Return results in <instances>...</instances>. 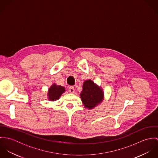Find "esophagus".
Returning <instances> with one entry per match:
<instances>
[{
	"instance_id": "1",
	"label": "esophagus",
	"mask_w": 158,
	"mask_h": 158,
	"mask_svg": "<svg viewBox=\"0 0 158 158\" xmlns=\"http://www.w3.org/2000/svg\"><path fill=\"white\" fill-rule=\"evenodd\" d=\"M69 92L70 93H73L75 92V89H74V87L73 86H70L69 87Z\"/></svg>"
}]
</instances>
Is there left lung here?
Masks as SVG:
<instances>
[{"mask_svg":"<svg viewBox=\"0 0 158 158\" xmlns=\"http://www.w3.org/2000/svg\"><path fill=\"white\" fill-rule=\"evenodd\" d=\"M80 96L85 106L92 109L102 101L103 93L92 80H89L84 82Z\"/></svg>","mask_w":158,"mask_h":158,"instance_id":"8db88e82","label":"left lung"}]
</instances>
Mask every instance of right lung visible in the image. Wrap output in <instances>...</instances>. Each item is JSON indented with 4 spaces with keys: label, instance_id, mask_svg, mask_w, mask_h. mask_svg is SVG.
Instances as JSON below:
<instances>
[{
    "label": "right lung",
    "instance_id": "right-lung-1",
    "mask_svg": "<svg viewBox=\"0 0 158 158\" xmlns=\"http://www.w3.org/2000/svg\"><path fill=\"white\" fill-rule=\"evenodd\" d=\"M65 91V88L61 86H57L56 85H53L48 90V98L49 100L54 101L58 99L61 95Z\"/></svg>",
    "mask_w": 158,
    "mask_h": 158
}]
</instances>
